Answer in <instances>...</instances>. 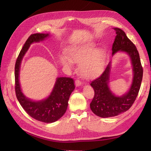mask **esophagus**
Returning <instances> with one entry per match:
<instances>
[{"mask_svg": "<svg viewBox=\"0 0 151 151\" xmlns=\"http://www.w3.org/2000/svg\"><path fill=\"white\" fill-rule=\"evenodd\" d=\"M75 84L76 86H80L82 84V82L79 79H77L75 81Z\"/></svg>", "mask_w": 151, "mask_h": 151, "instance_id": "obj_1", "label": "esophagus"}]
</instances>
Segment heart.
Masks as SVG:
<instances>
[{
	"instance_id": "heart-1",
	"label": "heart",
	"mask_w": 151,
	"mask_h": 151,
	"mask_svg": "<svg viewBox=\"0 0 151 151\" xmlns=\"http://www.w3.org/2000/svg\"><path fill=\"white\" fill-rule=\"evenodd\" d=\"M95 50L92 44L79 45L68 50L67 56L62 55L63 66L71 67L73 62H79V70L82 76L94 77L101 73L104 66V53L101 49Z\"/></svg>"
}]
</instances>
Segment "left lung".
<instances>
[{
	"instance_id": "1",
	"label": "left lung",
	"mask_w": 151,
	"mask_h": 151,
	"mask_svg": "<svg viewBox=\"0 0 151 151\" xmlns=\"http://www.w3.org/2000/svg\"><path fill=\"white\" fill-rule=\"evenodd\" d=\"M114 29L116 31V36L113 43L112 54L122 51L129 55L133 66L134 77L129 92L120 97L114 95L108 87L110 63L101 76L91 82L90 85L94 90V96L90 103V108L96 115L102 118L117 116L130 108L137 97L143 76V68L135 45L128 38L122 29Z\"/></svg>"
}]
</instances>
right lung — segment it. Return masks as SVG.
Wrapping results in <instances>:
<instances>
[{
    "instance_id": "1",
    "label": "right lung",
    "mask_w": 151,
    "mask_h": 151,
    "mask_svg": "<svg viewBox=\"0 0 151 151\" xmlns=\"http://www.w3.org/2000/svg\"><path fill=\"white\" fill-rule=\"evenodd\" d=\"M49 34L31 35L18 55L15 65V91L18 101L25 111L35 120L45 123L56 122L64 115L70 95L75 88L74 79L70 77H58L52 92L48 98L40 101H33L22 93L19 81V68L22 58L30 45L47 38Z\"/></svg>"
}]
</instances>
